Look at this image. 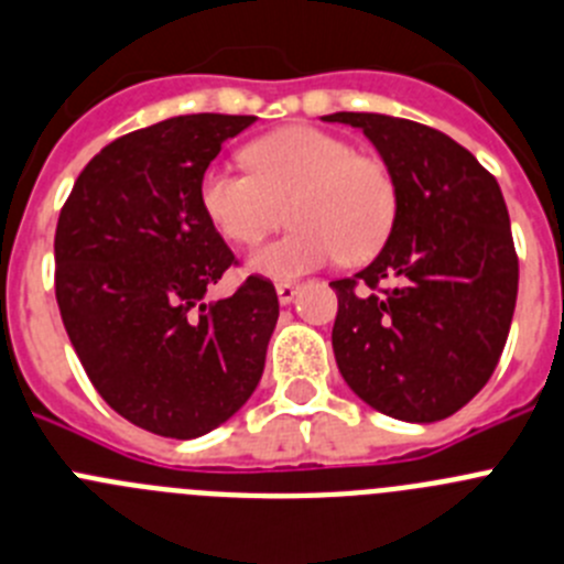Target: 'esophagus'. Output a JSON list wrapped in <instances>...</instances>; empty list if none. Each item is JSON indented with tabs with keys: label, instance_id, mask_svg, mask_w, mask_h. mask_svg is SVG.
<instances>
[{
	"label": "esophagus",
	"instance_id": "obj_1",
	"mask_svg": "<svg viewBox=\"0 0 564 564\" xmlns=\"http://www.w3.org/2000/svg\"><path fill=\"white\" fill-rule=\"evenodd\" d=\"M275 292H278V303H281V306H289V303H292V300L297 297V283L281 281L275 286Z\"/></svg>",
	"mask_w": 564,
	"mask_h": 564
}]
</instances>
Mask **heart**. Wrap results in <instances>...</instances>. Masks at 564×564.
Masks as SVG:
<instances>
[{"mask_svg": "<svg viewBox=\"0 0 564 564\" xmlns=\"http://www.w3.org/2000/svg\"><path fill=\"white\" fill-rule=\"evenodd\" d=\"M250 175L208 166L199 205L225 239L252 245L283 223L292 230L247 256V270L270 281L308 275L334 258L367 261L398 219V186L381 158L308 124L275 130L245 150Z\"/></svg>", "mask_w": 564, "mask_h": 564, "instance_id": "heart-1", "label": "heart"}]
</instances>
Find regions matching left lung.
<instances>
[{
  "label": "left lung",
  "mask_w": 564,
  "mask_h": 564,
  "mask_svg": "<svg viewBox=\"0 0 564 564\" xmlns=\"http://www.w3.org/2000/svg\"><path fill=\"white\" fill-rule=\"evenodd\" d=\"M323 119L359 128L398 186L387 245L330 283L336 367L387 417H451L489 381L512 325L518 256L501 186L473 152L412 119L347 110ZM381 280L393 289L370 293Z\"/></svg>",
  "instance_id": "left-lung-1"
}]
</instances>
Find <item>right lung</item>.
<instances>
[{
	"instance_id": "right-lung-1",
	"label": "right lung",
	"mask_w": 564,
	"mask_h": 564,
	"mask_svg": "<svg viewBox=\"0 0 564 564\" xmlns=\"http://www.w3.org/2000/svg\"><path fill=\"white\" fill-rule=\"evenodd\" d=\"M258 116L186 113L110 141L88 161L55 230V294L77 359L113 412L194 440L256 392L278 294L250 275L205 294L234 252L199 205V177Z\"/></svg>"
}]
</instances>
